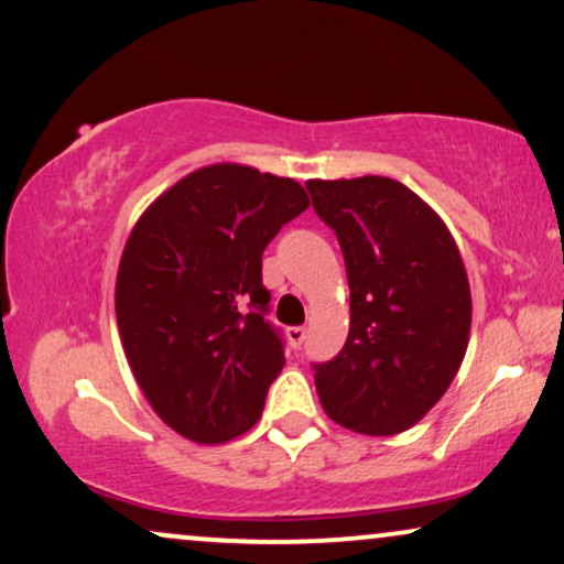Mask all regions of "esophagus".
Here are the masks:
<instances>
[{
    "label": "esophagus",
    "instance_id": "esophagus-1",
    "mask_svg": "<svg viewBox=\"0 0 564 564\" xmlns=\"http://www.w3.org/2000/svg\"><path fill=\"white\" fill-rule=\"evenodd\" d=\"M305 338H307V330L302 328V325H292V328H288V340L295 350H300V346L305 343Z\"/></svg>",
    "mask_w": 564,
    "mask_h": 564
}]
</instances>
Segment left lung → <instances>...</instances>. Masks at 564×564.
<instances>
[{
    "label": "left lung",
    "mask_w": 564,
    "mask_h": 564,
    "mask_svg": "<svg viewBox=\"0 0 564 564\" xmlns=\"http://www.w3.org/2000/svg\"><path fill=\"white\" fill-rule=\"evenodd\" d=\"M315 214L338 236L350 330L313 364L323 410L361 435H397L445 394L468 348L470 288L447 226L391 177L310 181Z\"/></svg>",
    "instance_id": "8db88e82"
}]
</instances>
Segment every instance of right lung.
I'll return each instance as SVG.
<instances>
[{
	"mask_svg": "<svg viewBox=\"0 0 564 564\" xmlns=\"http://www.w3.org/2000/svg\"><path fill=\"white\" fill-rule=\"evenodd\" d=\"M310 206L290 177L191 173L144 210L117 276V323L152 410L195 443H226L264 410L284 366L262 254Z\"/></svg>",
	"mask_w": 564,
	"mask_h": 564,
	"instance_id": "obj_1",
	"label": "right lung"
}]
</instances>
